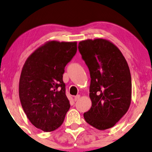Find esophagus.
Wrapping results in <instances>:
<instances>
[{
	"instance_id": "34e87169",
	"label": "esophagus",
	"mask_w": 152,
	"mask_h": 152,
	"mask_svg": "<svg viewBox=\"0 0 152 152\" xmlns=\"http://www.w3.org/2000/svg\"><path fill=\"white\" fill-rule=\"evenodd\" d=\"M80 98V95H76L75 97V101H77Z\"/></svg>"
}]
</instances>
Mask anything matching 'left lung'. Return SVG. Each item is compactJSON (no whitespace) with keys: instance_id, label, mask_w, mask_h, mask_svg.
I'll list each match as a JSON object with an SVG mask.
<instances>
[{"instance_id":"8db88e82","label":"left lung","mask_w":152,"mask_h":152,"mask_svg":"<svg viewBox=\"0 0 152 152\" xmlns=\"http://www.w3.org/2000/svg\"><path fill=\"white\" fill-rule=\"evenodd\" d=\"M79 51L91 76L92 106L84 113L87 123L99 130L113 126L127 112L132 99V77L119 49L102 39L79 43Z\"/></svg>"}]
</instances>
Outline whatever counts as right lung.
<instances>
[{"label":"right lung","mask_w":152,"mask_h":152,"mask_svg":"<svg viewBox=\"0 0 152 152\" xmlns=\"http://www.w3.org/2000/svg\"><path fill=\"white\" fill-rule=\"evenodd\" d=\"M77 42L49 41L26 60L19 81L23 109L33 125L53 132L70 109L63 82L65 66L77 53Z\"/></svg>","instance_id":"obj_1"}]
</instances>
